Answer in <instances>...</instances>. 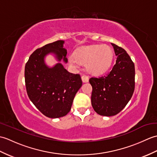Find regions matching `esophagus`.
Masks as SVG:
<instances>
[{"instance_id": "esophagus-1", "label": "esophagus", "mask_w": 157, "mask_h": 157, "mask_svg": "<svg viewBox=\"0 0 157 157\" xmlns=\"http://www.w3.org/2000/svg\"><path fill=\"white\" fill-rule=\"evenodd\" d=\"M82 82L84 83H86V82H88L89 81V78L87 75H82Z\"/></svg>"}]
</instances>
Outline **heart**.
Returning <instances> with one entry per match:
<instances>
[{"instance_id":"1","label":"heart","mask_w":157,"mask_h":157,"mask_svg":"<svg viewBox=\"0 0 157 157\" xmlns=\"http://www.w3.org/2000/svg\"><path fill=\"white\" fill-rule=\"evenodd\" d=\"M113 57L111 48L107 45H90L79 48L69 56L71 64L78 66L86 63V69L92 74H101L111 67Z\"/></svg>"}]
</instances>
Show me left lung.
I'll return each mask as SVG.
<instances>
[{"mask_svg": "<svg viewBox=\"0 0 157 157\" xmlns=\"http://www.w3.org/2000/svg\"><path fill=\"white\" fill-rule=\"evenodd\" d=\"M116 63L111 71L99 78H91L92 106L102 116H113L122 111L131 99L135 88L134 63L124 49L111 43Z\"/></svg>", "mask_w": 157, "mask_h": 157, "instance_id": "left-lung-1", "label": "left lung"}]
</instances>
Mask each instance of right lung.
Instances as JSON below:
<instances>
[{"instance_id": "obj_1", "label": "right lung", "mask_w": 157, "mask_h": 157, "mask_svg": "<svg viewBox=\"0 0 157 157\" xmlns=\"http://www.w3.org/2000/svg\"><path fill=\"white\" fill-rule=\"evenodd\" d=\"M63 40H58L36 49L25 66V82L29 98L43 115L59 118L70 111L73 98L82 86L79 74L69 73L61 63L49 67L45 56L54 54L58 61L67 63Z\"/></svg>"}]
</instances>
